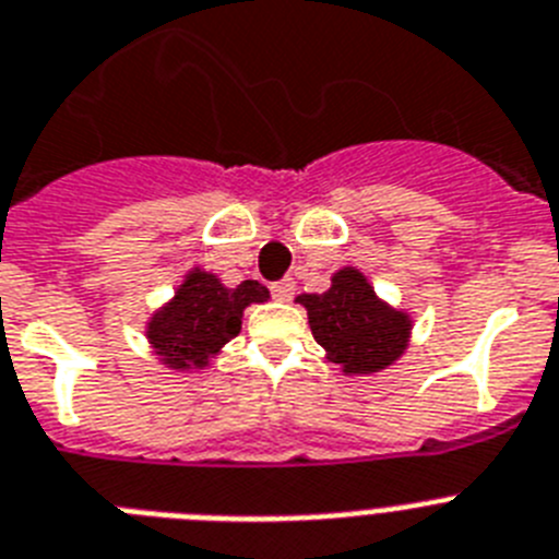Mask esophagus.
I'll list each match as a JSON object with an SVG mask.
<instances>
[{"label": "esophagus", "mask_w": 559, "mask_h": 559, "mask_svg": "<svg viewBox=\"0 0 559 559\" xmlns=\"http://www.w3.org/2000/svg\"><path fill=\"white\" fill-rule=\"evenodd\" d=\"M294 294H297V283L294 280H280V283L271 285V297L280 299V302H288V299H294Z\"/></svg>", "instance_id": "1"}]
</instances>
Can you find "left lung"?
Instances as JSON below:
<instances>
[{
  "label": "left lung",
  "mask_w": 559,
  "mask_h": 559,
  "mask_svg": "<svg viewBox=\"0 0 559 559\" xmlns=\"http://www.w3.org/2000/svg\"><path fill=\"white\" fill-rule=\"evenodd\" d=\"M299 302L308 308L313 338L345 373H376L407 345V317L381 302L359 271H338L325 294H302Z\"/></svg>",
  "instance_id": "8db88e82"
}]
</instances>
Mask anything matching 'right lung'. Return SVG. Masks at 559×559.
I'll use <instances>...</instances> for the list:
<instances>
[{
  "mask_svg": "<svg viewBox=\"0 0 559 559\" xmlns=\"http://www.w3.org/2000/svg\"><path fill=\"white\" fill-rule=\"evenodd\" d=\"M269 288L242 280L226 288L206 271H192L175 299L150 322V342L171 367H203L228 338L240 333L242 308L265 302Z\"/></svg>",
  "mask_w": 559,
  "mask_h": 559,
  "instance_id": "obj_1",
  "label": "right lung"
}]
</instances>
